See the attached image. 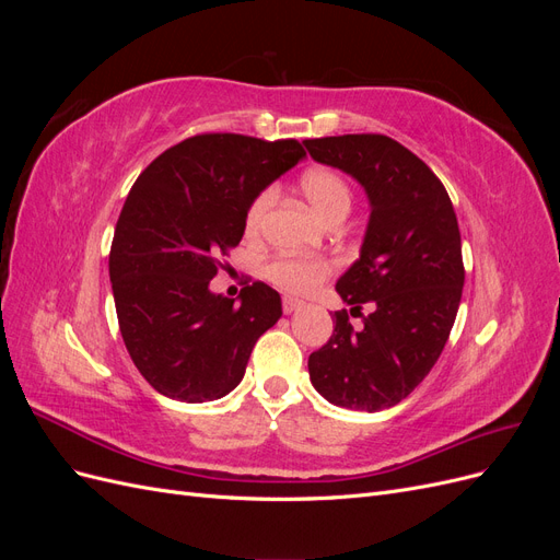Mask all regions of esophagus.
<instances>
[{
    "label": "esophagus",
    "instance_id": "34e87169",
    "mask_svg": "<svg viewBox=\"0 0 560 560\" xmlns=\"http://www.w3.org/2000/svg\"><path fill=\"white\" fill-rule=\"evenodd\" d=\"M299 308H303V301H301V299H294V296H284V299H282V311H284L287 315L299 311Z\"/></svg>",
    "mask_w": 560,
    "mask_h": 560
}]
</instances>
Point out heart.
<instances>
[{
	"mask_svg": "<svg viewBox=\"0 0 560 560\" xmlns=\"http://www.w3.org/2000/svg\"><path fill=\"white\" fill-rule=\"evenodd\" d=\"M301 194L306 196L311 208L325 219V222H329L334 217H346L352 202L348 182L338 173L329 171V167H313V171L303 173ZM273 202H276L273 189H264L249 202L247 214H245V229L249 233H257L264 226L268 210L273 208ZM329 268L331 266L325 259L282 257L268 264L266 278L287 292H311L313 287H317L322 278L329 273Z\"/></svg>",
	"mask_w": 560,
	"mask_h": 560,
	"instance_id": "1",
	"label": "heart"
}]
</instances>
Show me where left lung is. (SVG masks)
<instances>
[{
    "mask_svg": "<svg viewBox=\"0 0 560 560\" xmlns=\"http://www.w3.org/2000/svg\"><path fill=\"white\" fill-rule=\"evenodd\" d=\"M308 154L362 184L369 224L360 259L338 278L354 329L334 315L329 341L308 358L311 383L334 406L383 411L409 397L442 354L460 306V229L444 184L385 135H338L303 142Z\"/></svg>",
    "mask_w": 560,
    "mask_h": 560,
    "instance_id": "1",
    "label": "left lung"
}]
</instances>
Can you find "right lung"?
Masks as SVG:
<instances>
[{
	"instance_id": "right-lung-1",
	"label": "right lung",
	"mask_w": 560,
	"mask_h": 560,
	"mask_svg": "<svg viewBox=\"0 0 560 560\" xmlns=\"http://www.w3.org/2000/svg\"><path fill=\"white\" fill-rule=\"evenodd\" d=\"M306 151L208 132L147 165L116 222L109 280L130 360L156 393L200 404L229 395L245 376L259 336L282 315L264 282L241 303L210 292L219 254L241 243L249 202Z\"/></svg>"
}]
</instances>
